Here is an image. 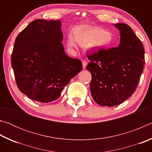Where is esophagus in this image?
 <instances>
[{
  "instance_id": "1",
  "label": "esophagus",
  "mask_w": 152,
  "mask_h": 152,
  "mask_svg": "<svg viewBox=\"0 0 152 152\" xmlns=\"http://www.w3.org/2000/svg\"><path fill=\"white\" fill-rule=\"evenodd\" d=\"M86 66H87V61L86 60H82V66H83V69H85Z\"/></svg>"
}]
</instances>
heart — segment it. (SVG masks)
<instances>
[{
	"label": "heart",
	"instance_id": "b5f03b06",
	"mask_svg": "<svg viewBox=\"0 0 152 152\" xmlns=\"http://www.w3.org/2000/svg\"><path fill=\"white\" fill-rule=\"evenodd\" d=\"M74 40L88 49H102L111 45L114 38L111 32L102 28L80 27L73 31V37L71 35H68L67 39L68 47H75Z\"/></svg>",
	"mask_w": 152,
	"mask_h": 152
}]
</instances>
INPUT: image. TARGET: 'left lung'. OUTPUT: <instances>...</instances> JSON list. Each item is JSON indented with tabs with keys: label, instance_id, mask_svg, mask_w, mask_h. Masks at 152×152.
I'll use <instances>...</instances> for the list:
<instances>
[{
	"label": "left lung",
	"instance_id": "left-lung-1",
	"mask_svg": "<svg viewBox=\"0 0 152 152\" xmlns=\"http://www.w3.org/2000/svg\"><path fill=\"white\" fill-rule=\"evenodd\" d=\"M115 26L120 31L119 45L86 54L91 60L86 68L92 75L91 96L103 107L116 106L132 96L145 65L143 46L132 28L125 23Z\"/></svg>",
	"mask_w": 152,
	"mask_h": 152
}]
</instances>
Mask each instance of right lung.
I'll return each mask as SVG.
<instances>
[{
	"label": "right lung",
	"instance_id": "1",
	"mask_svg": "<svg viewBox=\"0 0 152 152\" xmlns=\"http://www.w3.org/2000/svg\"><path fill=\"white\" fill-rule=\"evenodd\" d=\"M60 20L35 19L15 39L11 66L19 91L33 101L50 102L82 69L66 54Z\"/></svg>",
	"mask_w": 152,
	"mask_h": 152
}]
</instances>
